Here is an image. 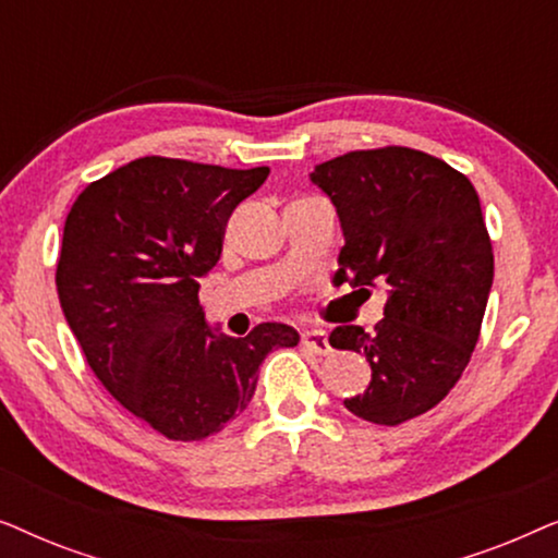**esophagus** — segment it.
Masks as SVG:
<instances>
[{"mask_svg": "<svg viewBox=\"0 0 558 558\" xmlns=\"http://www.w3.org/2000/svg\"><path fill=\"white\" fill-rule=\"evenodd\" d=\"M302 345L310 348L312 353L327 355L330 353V342H327V335L323 330H307L302 335Z\"/></svg>", "mask_w": 558, "mask_h": 558, "instance_id": "34e87169", "label": "esophagus"}]
</instances>
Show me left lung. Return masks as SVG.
<instances>
[{"instance_id":"left-lung-1","label":"left lung","mask_w":558,"mask_h":558,"mask_svg":"<svg viewBox=\"0 0 558 558\" xmlns=\"http://www.w3.org/2000/svg\"><path fill=\"white\" fill-rule=\"evenodd\" d=\"M345 246L335 281L388 292L376 330L338 325L330 345L371 363L350 414L396 426L437 407L468 368L493 287V243L472 182L409 147L357 149L315 167Z\"/></svg>"}]
</instances>
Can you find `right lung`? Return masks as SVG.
<instances>
[{
	"mask_svg": "<svg viewBox=\"0 0 558 558\" xmlns=\"http://www.w3.org/2000/svg\"><path fill=\"white\" fill-rule=\"evenodd\" d=\"M266 178L269 167L140 157L90 182L65 218L56 284L68 325L106 391L167 439L218 434L248 407L264 357L300 342L281 323L226 338L197 300L228 218Z\"/></svg>",
	"mask_w": 558,
	"mask_h": 558,
	"instance_id": "add662e5",
	"label": "right lung"
}]
</instances>
